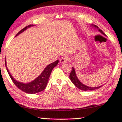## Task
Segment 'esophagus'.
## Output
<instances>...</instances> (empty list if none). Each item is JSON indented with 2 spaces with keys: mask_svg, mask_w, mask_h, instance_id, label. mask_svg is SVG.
<instances>
[{
  "mask_svg": "<svg viewBox=\"0 0 122 122\" xmlns=\"http://www.w3.org/2000/svg\"><path fill=\"white\" fill-rule=\"evenodd\" d=\"M68 57L67 56H64V57H62L61 58H60V63L64 64V62L68 61Z\"/></svg>",
  "mask_w": 122,
  "mask_h": 122,
  "instance_id": "obj_1",
  "label": "esophagus"
}]
</instances>
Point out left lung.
I'll return each mask as SVG.
<instances>
[{
	"label": "left lung",
	"mask_w": 122,
	"mask_h": 122,
	"mask_svg": "<svg viewBox=\"0 0 122 122\" xmlns=\"http://www.w3.org/2000/svg\"><path fill=\"white\" fill-rule=\"evenodd\" d=\"M94 26H95L96 28H98V26H97L96 25H94ZM99 31L101 33L104 35V33L103 32L102 30H101V29H98ZM69 78H70L71 81L73 84L76 87H77L78 89L81 90H84V91H89V90H95L96 89H98L99 88L101 87L102 86H100L98 87H89L83 84H82L81 81H79V80L77 79V76H76V72H75V70L74 68L72 67V70L71 72L70 75H69Z\"/></svg>",
	"instance_id": "1"
}]
</instances>
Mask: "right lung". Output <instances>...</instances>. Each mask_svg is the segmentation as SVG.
<instances>
[{
  "label": "right lung",
  "mask_w": 122,
  "mask_h": 122,
  "mask_svg": "<svg viewBox=\"0 0 122 122\" xmlns=\"http://www.w3.org/2000/svg\"><path fill=\"white\" fill-rule=\"evenodd\" d=\"M31 26H33V25H29L25 26L23 29H21L19 32L16 35V36L19 35L20 33H22L24 30H26L28 28H29ZM58 60H57L54 62H52L51 64H49L46 66V68L44 69L43 71L41 72V74L36 79H35L34 81L30 83H22L15 81L13 78V76L10 75V73L9 71V69H7L6 66V61H5V65H6L7 71L8 73H9L10 78L11 79L12 81L14 83V85L21 90L28 94H35L45 90L47 85L48 81H49V77H50L52 70L58 64Z\"/></svg>",
  "instance_id": "obj_1"
}]
</instances>
